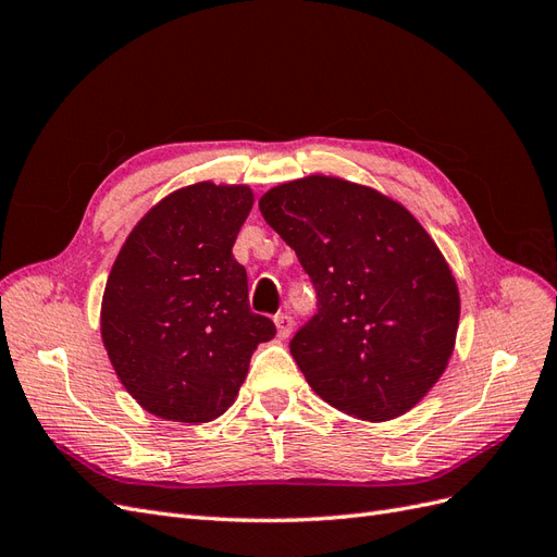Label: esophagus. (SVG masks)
<instances>
[{"mask_svg": "<svg viewBox=\"0 0 557 557\" xmlns=\"http://www.w3.org/2000/svg\"><path fill=\"white\" fill-rule=\"evenodd\" d=\"M274 323H276V330H278L281 339H288L290 332H293V318H290V313H278L274 318Z\"/></svg>", "mask_w": 557, "mask_h": 557, "instance_id": "34e87169", "label": "esophagus"}]
</instances>
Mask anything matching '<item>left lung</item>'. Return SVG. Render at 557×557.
Instances as JSON below:
<instances>
[{
  "instance_id": "left-lung-1",
  "label": "left lung",
  "mask_w": 557,
  "mask_h": 557,
  "mask_svg": "<svg viewBox=\"0 0 557 557\" xmlns=\"http://www.w3.org/2000/svg\"><path fill=\"white\" fill-rule=\"evenodd\" d=\"M260 213L315 290V313L290 339L315 395L362 420L407 413L444 374L460 318L430 234L397 201L327 176L278 185Z\"/></svg>"
}]
</instances>
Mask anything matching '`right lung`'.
<instances>
[{"instance_id":"right-lung-1","label":"right lung","mask_w":557,"mask_h":557,"mask_svg":"<svg viewBox=\"0 0 557 557\" xmlns=\"http://www.w3.org/2000/svg\"><path fill=\"white\" fill-rule=\"evenodd\" d=\"M252 207L244 185L197 183L164 197L117 252L102 301V339L127 393L176 423L225 413L258 344L276 336L252 313L232 246Z\"/></svg>"}]
</instances>
